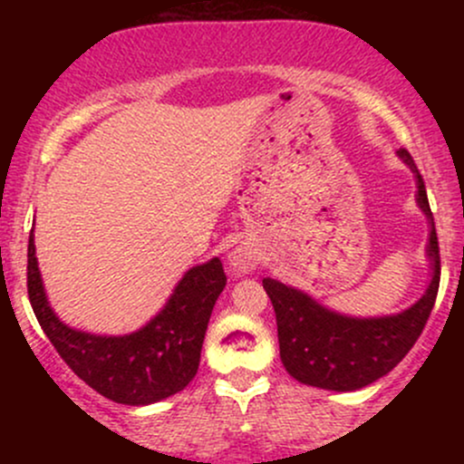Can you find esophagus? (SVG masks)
Masks as SVG:
<instances>
[{
    "label": "esophagus",
    "instance_id": "34e87169",
    "mask_svg": "<svg viewBox=\"0 0 464 464\" xmlns=\"http://www.w3.org/2000/svg\"><path fill=\"white\" fill-rule=\"evenodd\" d=\"M228 262L237 273H250L255 268V255L248 248H236L228 255Z\"/></svg>",
    "mask_w": 464,
    "mask_h": 464
}]
</instances>
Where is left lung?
<instances>
[{"mask_svg": "<svg viewBox=\"0 0 464 464\" xmlns=\"http://www.w3.org/2000/svg\"><path fill=\"white\" fill-rule=\"evenodd\" d=\"M399 157L417 177V202L430 220L428 257L432 281L412 307L380 318H353L332 312L305 292L266 276L264 290L276 314L279 355L296 382L324 391H358L384 377L406 358L432 314L440 281V255L428 191L408 150Z\"/></svg>", "mask_w": 464, "mask_h": 464, "instance_id": "obj_1", "label": "left lung"}]
</instances>
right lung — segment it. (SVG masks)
Listing matches in <instances>:
<instances>
[{
	"mask_svg": "<svg viewBox=\"0 0 464 464\" xmlns=\"http://www.w3.org/2000/svg\"><path fill=\"white\" fill-rule=\"evenodd\" d=\"M227 275L218 257L194 266L157 316L140 332L95 335L67 327L47 303L44 279L28 239V296L41 329L84 384L126 406H148L177 395L194 380L200 349Z\"/></svg>",
	"mask_w": 464,
	"mask_h": 464,
	"instance_id": "obj_1",
	"label": "right lung"
}]
</instances>
